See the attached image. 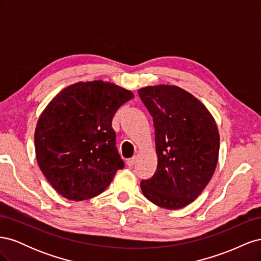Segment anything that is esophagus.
I'll return each instance as SVG.
<instances>
[{
  "label": "esophagus",
  "instance_id": "34e87169",
  "mask_svg": "<svg viewBox=\"0 0 261 261\" xmlns=\"http://www.w3.org/2000/svg\"><path fill=\"white\" fill-rule=\"evenodd\" d=\"M135 162H136V156L129 158V159H127V161H126V163H127V165H128V168H133Z\"/></svg>",
  "mask_w": 261,
  "mask_h": 261
}]
</instances>
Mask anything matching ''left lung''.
<instances>
[{
  "label": "left lung",
  "mask_w": 261,
  "mask_h": 261,
  "mask_svg": "<svg viewBox=\"0 0 261 261\" xmlns=\"http://www.w3.org/2000/svg\"><path fill=\"white\" fill-rule=\"evenodd\" d=\"M138 94L153 118L158 155L154 174L141 180V191L156 206L180 209L201 194L215 173L216 122L200 101L178 87H145Z\"/></svg>",
  "instance_id": "1"
}]
</instances>
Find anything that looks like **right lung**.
<instances>
[{
	"label": "right lung",
	"mask_w": 261,
	"mask_h": 261,
	"mask_svg": "<svg viewBox=\"0 0 261 261\" xmlns=\"http://www.w3.org/2000/svg\"><path fill=\"white\" fill-rule=\"evenodd\" d=\"M134 94L111 83H77L62 90L42 112L35 133L39 168L69 200L101 194L125 167L112 118Z\"/></svg>",
	"instance_id": "1"
}]
</instances>
